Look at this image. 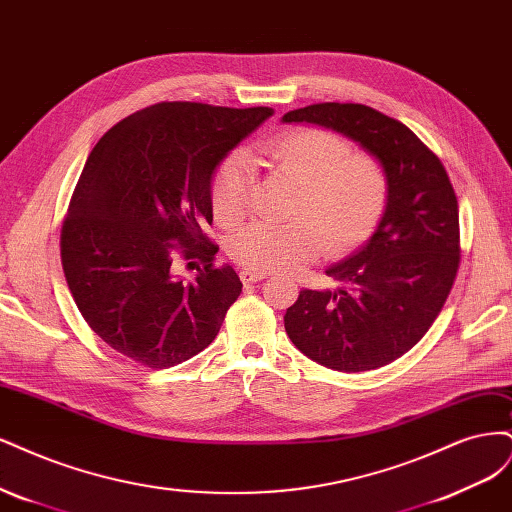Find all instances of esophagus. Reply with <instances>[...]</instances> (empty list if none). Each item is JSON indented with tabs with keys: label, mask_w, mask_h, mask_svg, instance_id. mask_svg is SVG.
Masks as SVG:
<instances>
[{
	"label": "esophagus",
	"mask_w": 512,
	"mask_h": 512,
	"mask_svg": "<svg viewBox=\"0 0 512 512\" xmlns=\"http://www.w3.org/2000/svg\"><path fill=\"white\" fill-rule=\"evenodd\" d=\"M266 276H268L266 272H253V270H242V272H240V278H242L244 285L259 283V280H263Z\"/></svg>",
	"instance_id": "obj_1"
}]
</instances>
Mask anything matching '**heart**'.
<instances>
[{"label":"heart","instance_id":"b5f03b06","mask_svg":"<svg viewBox=\"0 0 512 512\" xmlns=\"http://www.w3.org/2000/svg\"><path fill=\"white\" fill-rule=\"evenodd\" d=\"M266 155L272 166L300 183L289 225L255 223L229 242V255L253 272H289L323 249L342 255L355 249L381 221L389 180L381 163L351 153L344 138L319 127H295L274 136ZM251 161L236 151L212 178V212L221 225H236L249 208Z\"/></svg>","mask_w":512,"mask_h":512}]
</instances>
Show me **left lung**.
<instances>
[{"label": "left lung", "instance_id": "left-lung-1", "mask_svg": "<svg viewBox=\"0 0 512 512\" xmlns=\"http://www.w3.org/2000/svg\"><path fill=\"white\" fill-rule=\"evenodd\" d=\"M283 123H312L381 163L387 206L370 240L325 270L334 291H300L287 308L291 342L317 364L366 372L415 346L447 302L459 268V206L447 170L412 131L364 104H312Z\"/></svg>", "mask_w": 512, "mask_h": 512}]
</instances>
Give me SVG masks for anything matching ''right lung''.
<instances>
[{
	"label": "right lung",
	"instance_id": "obj_1",
	"mask_svg": "<svg viewBox=\"0 0 512 512\" xmlns=\"http://www.w3.org/2000/svg\"><path fill=\"white\" fill-rule=\"evenodd\" d=\"M272 108L161 102L129 114L93 146L61 227L72 298L110 349L144 368H170L217 338L242 283L214 266L212 178ZM176 256L201 263L193 284Z\"/></svg>",
	"mask_w": 512,
	"mask_h": 512
}]
</instances>
